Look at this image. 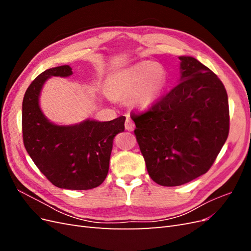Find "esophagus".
I'll return each mask as SVG.
<instances>
[{"label":"esophagus","instance_id":"1","mask_svg":"<svg viewBox=\"0 0 251 251\" xmlns=\"http://www.w3.org/2000/svg\"><path fill=\"white\" fill-rule=\"evenodd\" d=\"M125 126H126V131H133V130H134L135 124L133 123V120H132L130 117L126 118Z\"/></svg>","mask_w":251,"mask_h":251}]
</instances>
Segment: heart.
I'll return each mask as SVG.
<instances>
[{"label":"heart","instance_id":"heart-1","mask_svg":"<svg viewBox=\"0 0 251 251\" xmlns=\"http://www.w3.org/2000/svg\"><path fill=\"white\" fill-rule=\"evenodd\" d=\"M166 83L161 67L151 62H139L114 72L107 83L108 94L115 100H128L133 107L147 110L160 96Z\"/></svg>","mask_w":251,"mask_h":251}]
</instances>
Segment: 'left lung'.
I'll list each match as a JSON object with an SVG mask.
<instances>
[{
    "label": "left lung",
    "instance_id": "8db88e82",
    "mask_svg": "<svg viewBox=\"0 0 251 251\" xmlns=\"http://www.w3.org/2000/svg\"><path fill=\"white\" fill-rule=\"evenodd\" d=\"M179 83L142 114L132 113L135 135L151 180L185 184L206 173L229 132L222 81L192 56H179Z\"/></svg>",
    "mask_w": 251,
    "mask_h": 251
}]
</instances>
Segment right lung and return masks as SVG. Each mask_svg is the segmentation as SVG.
I'll return each mask as SVG.
<instances>
[{"mask_svg":"<svg viewBox=\"0 0 251 251\" xmlns=\"http://www.w3.org/2000/svg\"><path fill=\"white\" fill-rule=\"evenodd\" d=\"M72 74L68 65L51 68L28 87L22 109L23 140L29 156L53 185L85 191L100 185L107 177L113 140L125 131L126 117L86 119L69 126L51 123L40 107L44 83L52 76Z\"/></svg>","mask_w":251,"mask_h":251,"instance_id":"right-lung-1","label":"right lung"}]
</instances>
